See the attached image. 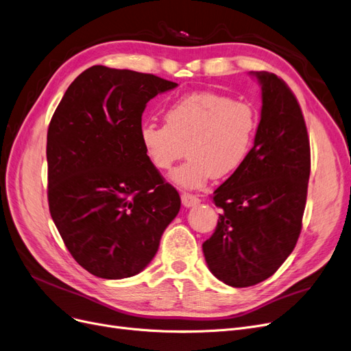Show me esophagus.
I'll return each instance as SVG.
<instances>
[{"label": "esophagus", "instance_id": "esophagus-1", "mask_svg": "<svg viewBox=\"0 0 351 351\" xmlns=\"http://www.w3.org/2000/svg\"><path fill=\"white\" fill-rule=\"evenodd\" d=\"M181 202H183V206H186V207H193V206L200 203V199L194 194L183 193V194H181Z\"/></svg>", "mask_w": 351, "mask_h": 351}]
</instances>
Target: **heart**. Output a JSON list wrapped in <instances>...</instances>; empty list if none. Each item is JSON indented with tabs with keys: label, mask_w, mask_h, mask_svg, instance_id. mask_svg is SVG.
I'll list each match as a JSON object with an SVG mask.
<instances>
[{
	"label": "heart",
	"mask_w": 351,
	"mask_h": 351,
	"mask_svg": "<svg viewBox=\"0 0 351 351\" xmlns=\"http://www.w3.org/2000/svg\"><path fill=\"white\" fill-rule=\"evenodd\" d=\"M165 125L147 122L141 144L149 162L167 171L184 156L170 178L181 189L195 190L213 176H232L246 162L258 131L256 109L216 92L178 97L164 114Z\"/></svg>",
	"instance_id": "1"
}]
</instances>
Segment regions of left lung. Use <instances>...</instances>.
I'll list each match as a JSON object with an SVG mask.
<instances>
[{"mask_svg":"<svg viewBox=\"0 0 351 351\" xmlns=\"http://www.w3.org/2000/svg\"><path fill=\"white\" fill-rule=\"evenodd\" d=\"M250 75L262 86L255 143L246 162L213 193L221 213L203 243L210 272L234 288L265 281L291 255L311 170L310 139L295 95L274 73Z\"/></svg>","mask_w":351,"mask_h":351,"instance_id":"obj_1","label":"left lung"}]
</instances>
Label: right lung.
Segmentation results:
<instances>
[{"label": "right lung", "instance_id": "1", "mask_svg": "<svg viewBox=\"0 0 351 351\" xmlns=\"http://www.w3.org/2000/svg\"><path fill=\"white\" fill-rule=\"evenodd\" d=\"M177 83L92 66L70 85L47 131V199L70 255L104 279L130 278L156 256L180 212L141 144L149 99Z\"/></svg>", "mask_w": 351, "mask_h": 351}]
</instances>
